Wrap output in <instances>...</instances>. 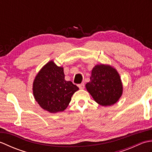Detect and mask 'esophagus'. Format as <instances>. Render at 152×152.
Here are the masks:
<instances>
[{
    "mask_svg": "<svg viewBox=\"0 0 152 152\" xmlns=\"http://www.w3.org/2000/svg\"><path fill=\"white\" fill-rule=\"evenodd\" d=\"M78 88H79L80 89H83V88H85V85H84V83H80V84L78 85Z\"/></svg>",
    "mask_w": 152,
    "mask_h": 152,
    "instance_id": "esophagus-1",
    "label": "esophagus"
}]
</instances>
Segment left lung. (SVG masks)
Masks as SVG:
<instances>
[{
  "label": "left lung",
  "mask_w": 152,
  "mask_h": 152,
  "mask_svg": "<svg viewBox=\"0 0 152 152\" xmlns=\"http://www.w3.org/2000/svg\"><path fill=\"white\" fill-rule=\"evenodd\" d=\"M86 88L95 102L103 106L114 104L123 93L119 74L108 64H97L93 67L90 82L86 83Z\"/></svg>",
  "instance_id": "8db88e82"
}]
</instances>
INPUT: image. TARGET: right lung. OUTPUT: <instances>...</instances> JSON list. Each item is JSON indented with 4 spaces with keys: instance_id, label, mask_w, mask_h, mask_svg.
<instances>
[{
    "instance_id": "add662e5",
    "label": "right lung",
    "mask_w": 152,
    "mask_h": 152,
    "mask_svg": "<svg viewBox=\"0 0 152 152\" xmlns=\"http://www.w3.org/2000/svg\"><path fill=\"white\" fill-rule=\"evenodd\" d=\"M78 89L72 82L64 80L63 68L57 66L53 61L42 68L33 86L36 101L42 108L50 113L64 111Z\"/></svg>"
}]
</instances>
